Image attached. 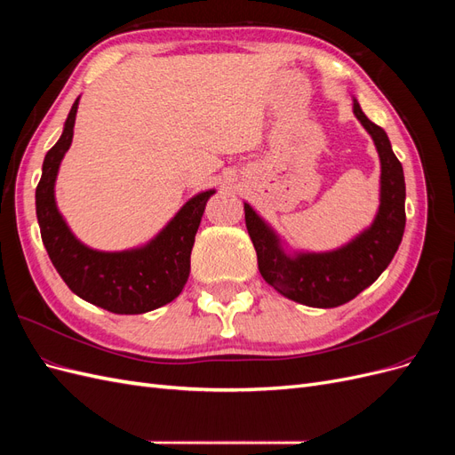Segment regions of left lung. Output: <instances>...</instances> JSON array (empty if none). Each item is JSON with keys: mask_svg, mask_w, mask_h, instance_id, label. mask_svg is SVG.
Returning <instances> with one entry per match:
<instances>
[{"mask_svg": "<svg viewBox=\"0 0 455 455\" xmlns=\"http://www.w3.org/2000/svg\"><path fill=\"white\" fill-rule=\"evenodd\" d=\"M353 114L374 140L381 164L378 212L359 235L334 251L288 252L277 231L244 203V222L261 277L284 298L309 307H338L361 294L391 264L404 235L403 164L393 154L387 132L364 116L355 96Z\"/></svg>", "mask_w": 455, "mask_h": 455, "instance_id": "8db88e82", "label": "left lung"}]
</instances>
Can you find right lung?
<instances>
[{
    "label": "right lung",
    "mask_w": 455,
    "mask_h": 455,
    "mask_svg": "<svg viewBox=\"0 0 455 455\" xmlns=\"http://www.w3.org/2000/svg\"><path fill=\"white\" fill-rule=\"evenodd\" d=\"M77 106L79 96L68 114L59 142L47 151L41 180L36 188L41 239L62 281L81 299L117 315L154 311L172 301L188 283L196 233L206 201L216 189H206L191 197L171 222L142 246L119 252L91 249L68 228L54 199L60 163L74 139Z\"/></svg>",
    "instance_id": "1"
}]
</instances>
